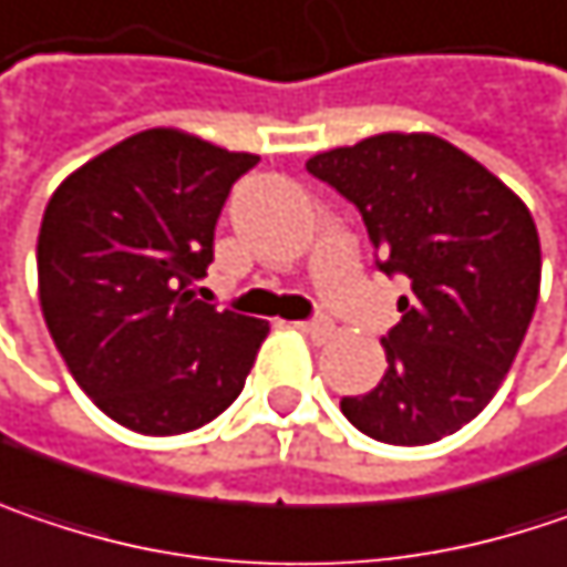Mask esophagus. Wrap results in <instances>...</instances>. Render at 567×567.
Listing matches in <instances>:
<instances>
[{"mask_svg": "<svg viewBox=\"0 0 567 567\" xmlns=\"http://www.w3.org/2000/svg\"><path fill=\"white\" fill-rule=\"evenodd\" d=\"M298 328H301L308 337H315V340H328V337L334 334V324H331V321H324V318H318V321H301Z\"/></svg>", "mask_w": 567, "mask_h": 567, "instance_id": "1", "label": "esophagus"}]
</instances>
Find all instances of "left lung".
I'll list each match as a JSON object with an SVG mask.
<instances>
[{
	"label": "left lung",
	"instance_id": "1",
	"mask_svg": "<svg viewBox=\"0 0 567 567\" xmlns=\"http://www.w3.org/2000/svg\"><path fill=\"white\" fill-rule=\"evenodd\" d=\"M337 187L412 295L383 337L380 386L340 399L363 435L432 444L484 412L529 331L542 282L536 220L493 172L432 132H380L305 165Z\"/></svg>",
	"mask_w": 567,
	"mask_h": 567
}]
</instances>
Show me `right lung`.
Segmentation results:
<instances>
[{"instance_id": "obj_1", "label": "right lung", "mask_w": 567, "mask_h": 567, "mask_svg": "<svg viewBox=\"0 0 567 567\" xmlns=\"http://www.w3.org/2000/svg\"><path fill=\"white\" fill-rule=\"evenodd\" d=\"M259 155L184 130L135 132L51 194L38 233V301L71 377L138 435L217 419L269 324L197 301L233 181Z\"/></svg>"}]
</instances>
